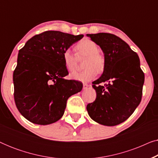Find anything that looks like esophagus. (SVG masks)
Instances as JSON below:
<instances>
[{
  "label": "esophagus",
  "instance_id": "esophagus-1",
  "mask_svg": "<svg viewBox=\"0 0 158 158\" xmlns=\"http://www.w3.org/2000/svg\"><path fill=\"white\" fill-rule=\"evenodd\" d=\"M88 86H89V85H88L87 83H83V89H84V90L87 89V88H88Z\"/></svg>",
  "mask_w": 158,
  "mask_h": 158
}]
</instances>
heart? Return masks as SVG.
I'll return each instance as SVG.
<instances>
[{
  "label": "heart",
  "instance_id": "b5f03b06",
  "mask_svg": "<svg viewBox=\"0 0 158 158\" xmlns=\"http://www.w3.org/2000/svg\"><path fill=\"white\" fill-rule=\"evenodd\" d=\"M77 52L78 55L86 57L84 68H86L83 72L74 73L71 74V77L76 81L89 82L94 80L98 73L104 70L106 59L104 55L99 52L98 44L94 41L85 39L81 40L76 45ZM62 60L67 70L73 72L76 70V57L70 49H66L62 52Z\"/></svg>",
  "mask_w": 158,
  "mask_h": 158
}]
</instances>
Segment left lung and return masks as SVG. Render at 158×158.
<instances>
[{"label":"left lung","mask_w":158,"mask_h":158,"mask_svg":"<svg viewBox=\"0 0 158 158\" xmlns=\"http://www.w3.org/2000/svg\"><path fill=\"white\" fill-rule=\"evenodd\" d=\"M87 36L102 49L106 66L103 74L93 85L96 92V100L88 103L86 109L95 122L116 126L126 121L142 100L144 74L140 68L139 56L114 34Z\"/></svg>","instance_id":"1"}]
</instances>
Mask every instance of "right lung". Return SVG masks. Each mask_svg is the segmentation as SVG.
<instances>
[{"label": "right lung", "instance_id": "obj_1", "mask_svg": "<svg viewBox=\"0 0 158 158\" xmlns=\"http://www.w3.org/2000/svg\"><path fill=\"white\" fill-rule=\"evenodd\" d=\"M83 37L47 31L34 36L19 51L13 75L14 100L29 122L40 125L56 122L63 116L69 97L81 91L83 83L64 78L68 71L62 52Z\"/></svg>", "mask_w": 158, "mask_h": 158}]
</instances>
